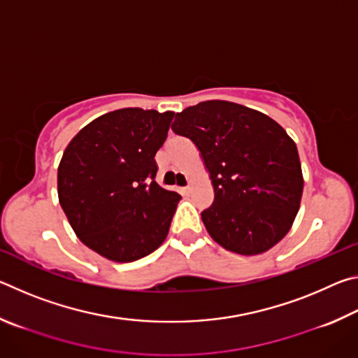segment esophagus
<instances>
[{
  "label": "esophagus",
  "instance_id": "esophagus-1",
  "mask_svg": "<svg viewBox=\"0 0 358 358\" xmlns=\"http://www.w3.org/2000/svg\"><path fill=\"white\" fill-rule=\"evenodd\" d=\"M192 191V186L191 185H187V186H185V187H181V192L185 194V196H187V194H189Z\"/></svg>",
  "mask_w": 358,
  "mask_h": 358
}]
</instances>
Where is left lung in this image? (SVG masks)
<instances>
[{
  "mask_svg": "<svg viewBox=\"0 0 358 358\" xmlns=\"http://www.w3.org/2000/svg\"><path fill=\"white\" fill-rule=\"evenodd\" d=\"M175 134L196 145L215 189L202 221L227 251H268L292 227L303 175L292 138L275 120L227 101H205L177 113Z\"/></svg>",
  "mask_w": 358,
  "mask_h": 358,
  "instance_id": "8db88e82",
  "label": "left lung"
}]
</instances>
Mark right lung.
Here are the masks:
<instances>
[{
    "mask_svg": "<svg viewBox=\"0 0 358 358\" xmlns=\"http://www.w3.org/2000/svg\"><path fill=\"white\" fill-rule=\"evenodd\" d=\"M173 112L120 108L72 138L58 166V199L83 245L132 262L166 240L180 194L156 183V151Z\"/></svg>",
    "mask_w": 358,
    "mask_h": 358,
    "instance_id": "obj_1",
    "label": "right lung"
}]
</instances>
